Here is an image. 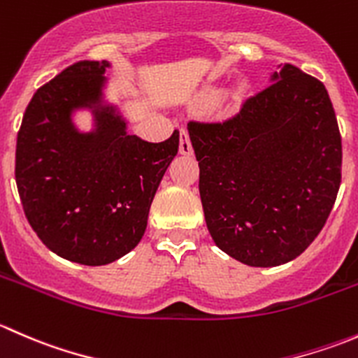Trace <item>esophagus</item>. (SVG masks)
I'll return each mask as SVG.
<instances>
[{
  "instance_id": "esophagus-1",
  "label": "esophagus",
  "mask_w": 358,
  "mask_h": 358,
  "mask_svg": "<svg viewBox=\"0 0 358 358\" xmlns=\"http://www.w3.org/2000/svg\"><path fill=\"white\" fill-rule=\"evenodd\" d=\"M180 154H185V156L192 154V143H190L189 131L185 128L180 129Z\"/></svg>"
}]
</instances>
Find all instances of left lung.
Instances as JSON below:
<instances>
[{"mask_svg": "<svg viewBox=\"0 0 358 358\" xmlns=\"http://www.w3.org/2000/svg\"><path fill=\"white\" fill-rule=\"evenodd\" d=\"M206 225L222 251L277 266L315 241L341 183V135L327 90L286 64L222 121H189Z\"/></svg>", "mask_w": 358, "mask_h": 358, "instance_id": "8db88e82", "label": "left lung"}]
</instances>
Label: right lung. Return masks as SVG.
Segmentation results:
<instances>
[{"label": "right lung", "mask_w": 358, "mask_h": 358, "mask_svg": "<svg viewBox=\"0 0 358 358\" xmlns=\"http://www.w3.org/2000/svg\"><path fill=\"white\" fill-rule=\"evenodd\" d=\"M109 62L81 60L34 93L17 135L15 180L25 218L50 251L81 265H107L147 229L156 190L180 136L150 143L126 133L112 109L95 110V131L79 133L78 107L102 96Z\"/></svg>", "instance_id": "1"}]
</instances>
